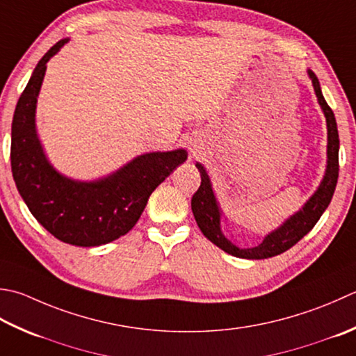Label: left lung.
<instances>
[{
  "mask_svg": "<svg viewBox=\"0 0 356 356\" xmlns=\"http://www.w3.org/2000/svg\"><path fill=\"white\" fill-rule=\"evenodd\" d=\"M307 74L312 80L313 89L318 97V103L321 106L325 123H327V166L324 177L321 184L316 188V191L312 194L310 199L305 202L302 208L296 211L293 216L282 222L281 227H277L273 232L268 233L264 241L253 248H239L236 247L232 241H228L220 228V218L222 210L219 207V202L216 199V194L213 190L211 180L205 166L202 163H196L197 170L200 172V186L199 190L194 193L191 199V210L196 219L200 232L204 233L208 241H211L214 245L224 250L225 253L242 257V259H267V257H273L287 252L289 248L295 245L296 242L301 241L310 229L316 225V222L321 218L323 213L327 210L330 200L335 193L337 182H338V152H339V136L337 128L335 114L327 104L324 95L321 92V86H319V80L315 72L307 69Z\"/></svg>",
  "mask_w": 356,
  "mask_h": 356,
  "instance_id": "obj_1",
  "label": "left lung"
}]
</instances>
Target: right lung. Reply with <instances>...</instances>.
Instances as JSON below:
<instances>
[{
  "label": "right lung",
  "mask_w": 356,
  "mask_h": 356,
  "mask_svg": "<svg viewBox=\"0 0 356 356\" xmlns=\"http://www.w3.org/2000/svg\"><path fill=\"white\" fill-rule=\"evenodd\" d=\"M67 41L63 38L49 49L19 97L12 120L10 165L19 196L49 233L71 245L99 247L137 224L151 193L185 162L188 152L182 148L146 152L89 182L55 170L38 138L35 113L47 61Z\"/></svg>",
  "instance_id": "add662e5"
}]
</instances>
